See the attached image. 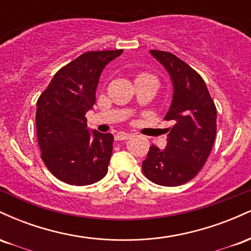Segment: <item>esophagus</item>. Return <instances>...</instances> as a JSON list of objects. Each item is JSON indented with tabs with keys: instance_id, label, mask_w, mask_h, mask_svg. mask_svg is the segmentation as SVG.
Returning <instances> with one entry per match:
<instances>
[{
	"instance_id": "esophagus-1",
	"label": "esophagus",
	"mask_w": 251,
	"mask_h": 251,
	"mask_svg": "<svg viewBox=\"0 0 251 251\" xmlns=\"http://www.w3.org/2000/svg\"><path fill=\"white\" fill-rule=\"evenodd\" d=\"M132 137L131 133H125V132H120L116 135V140H127Z\"/></svg>"
}]
</instances>
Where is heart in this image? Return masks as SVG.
Masks as SVG:
<instances>
[{"instance_id":"b5f03b06","label":"heart","mask_w":251,"mask_h":251,"mask_svg":"<svg viewBox=\"0 0 251 251\" xmlns=\"http://www.w3.org/2000/svg\"><path fill=\"white\" fill-rule=\"evenodd\" d=\"M138 79H145V80H152V81H154L155 83H157V79H155V77L153 76V75H151V74H146V73H142V74H139V75L137 76V79L135 80H138Z\"/></svg>"}]
</instances>
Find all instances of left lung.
Masks as SVG:
<instances>
[{
    "mask_svg": "<svg viewBox=\"0 0 251 251\" xmlns=\"http://www.w3.org/2000/svg\"><path fill=\"white\" fill-rule=\"evenodd\" d=\"M168 72L172 100L165 119L168 144L160 150L152 145L143 162V172L158 185L178 186L196 177L208 159L216 137L215 103L197 72L174 54L150 50Z\"/></svg>",
    "mask_w": 251,
    "mask_h": 251,
    "instance_id": "obj_1",
    "label": "left lung"
}]
</instances>
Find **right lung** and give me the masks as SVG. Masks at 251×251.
Here are the masks:
<instances>
[{"instance_id": "right-lung-1", "label": "right lung", "mask_w": 251, "mask_h": 251, "mask_svg": "<svg viewBox=\"0 0 251 251\" xmlns=\"http://www.w3.org/2000/svg\"><path fill=\"white\" fill-rule=\"evenodd\" d=\"M123 50L87 51L53 76L36 103V131L43 163L57 179L89 185L102 179L113 134L89 131L86 113L96 103L103 68Z\"/></svg>"}]
</instances>
